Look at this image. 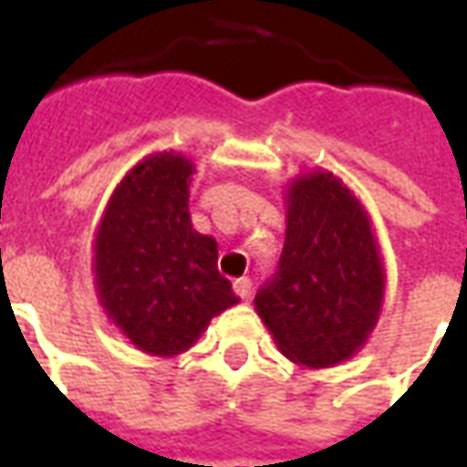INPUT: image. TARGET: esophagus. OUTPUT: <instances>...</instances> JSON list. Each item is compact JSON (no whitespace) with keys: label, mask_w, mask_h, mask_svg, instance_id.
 I'll use <instances>...</instances> for the list:
<instances>
[{"label":"esophagus","mask_w":467,"mask_h":467,"mask_svg":"<svg viewBox=\"0 0 467 467\" xmlns=\"http://www.w3.org/2000/svg\"><path fill=\"white\" fill-rule=\"evenodd\" d=\"M234 293L237 297H243V300H250V295H253V283L247 280V277H240V280H234Z\"/></svg>","instance_id":"1"}]
</instances>
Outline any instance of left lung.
<instances>
[{"label":"left lung","mask_w":467,"mask_h":467,"mask_svg":"<svg viewBox=\"0 0 467 467\" xmlns=\"http://www.w3.org/2000/svg\"><path fill=\"white\" fill-rule=\"evenodd\" d=\"M287 230L277 273L254 310L287 360L310 370L350 360L378 325L385 267L370 214L327 170L287 182Z\"/></svg>","instance_id":"obj_1"}]
</instances>
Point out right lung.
Returning <instances> with one entry per match:
<instances>
[{
    "mask_svg": "<svg viewBox=\"0 0 467 467\" xmlns=\"http://www.w3.org/2000/svg\"><path fill=\"white\" fill-rule=\"evenodd\" d=\"M194 164L154 152L124 174L92 244L97 300L107 320L154 358L190 350L213 317L240 303L217 270V243L190 220Z\"/></svg>",
    "mask_w": 467,
    "mask_h": 467,
    "instance_id": "add662e5",
    "label": "right lung"
}]
</instances>
